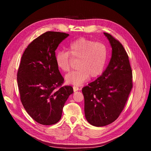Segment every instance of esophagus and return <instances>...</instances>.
<instances>
[{
    "instance_id": "1",
    "label": "esophagus",
    "mask_w": 151,
    "mask_h": 151,
    "mask_svg": "<svg viewBox=\"0 0 151 151\" xmlns=\"http://www.w3.org/2000/svg\"><path fill=\"white\" fill-rule=\"evenodd\" d=\"M73 89H74V92H76V91H79L80 89L79 88V87H77V86H74V87H73Z\"/></svg>"
}]
</instances>
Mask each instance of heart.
<instances>
[{"instance_id": "b5f03b06", "label": "heart", "mask_w": 151, "mask_h": 151, "mask_svg": "<svg viewBox=\"0 0 151 151\" xmlns=\"http://www.w3.org/2000/svg\"><path fill=\"white\" fill-rule=\"evenodd\" d=\"M73 58L78 59L77 70L65 76L67 84L79 86L91 76L95 78L101 75L106 66L108 51L106 45L84 38L76 40L68 46ZM65 51L58 52L55 55L57 66L63 72L70 70V55Z\"/></svg>"}]
</instances>
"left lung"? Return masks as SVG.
I'll return each instance as SVG.
<instances>
[{"label":"left lung","mask_w":151,"mask_h":151,"mask_svg":"<svg viewBox=\"0 0 151 151\" xmlns=\"http://www.w3.org/2000/svg\"><path fill=\"white\" fill-rule=\"evenodd\" d=\"M112 48L111 58L101 76L82 89L87 121L103 127L115 121L124 108L132 88V72L123 45L106 33Z\"/></svg>","instance_id":"obj_1"}]
</instances>
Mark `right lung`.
I'll return each instance as SVG.
<instances>
[{
	"mask_svg": "<svg viewBox=\"0 0 151 151\" xmlns=\"http://www.w3.org/2000/svg\"><path fill=\"white\" fill-rule=\"evenodd\" d=\"M47 31L32 42L23 53L17 81L22 105L29 115L40 124L50 125L60 120L62 109L72 87H61L63 77L55 62V50L68 36Z\"/></svg>",
	"mask_w": 151,
	"mask_h": 151,
	"instance_id": "right-lung-1",
	"label": "right lung"
}]
</instances>
